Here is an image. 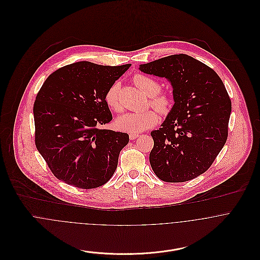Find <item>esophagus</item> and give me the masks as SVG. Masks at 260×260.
<instances>
[{
    "label": "esophagus",
    "instance_id": "esophagus-1",
    "mask_svg": "<svg viewBox=\"0 0 260 260\" xmlns=\"http://www.w3.org/2000/svg\"><path fill=\"white\" fill-rule=\"evenodd\" d=\"M140 135L138 134V133H131L130 135H129V138H130V140H135L136 138H138Z\"/></svg>",
    "mask_w": 260,
    "mask_h": 260
}]
</instances>
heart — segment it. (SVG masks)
Instances as JSON below:
<instances>
[{
  "label": "heart",
  "mask_w": 260,
  "mask_h": 260,
  "mask_svg": "<svg viewBox=\"0 0 260 260\" xmlns=\"http://www.w3.org/2000/svg\"><path fill=\"white\" fill-rule=\"evenodd\" d=\"M134 84L146 95L150 96V105L161 115H167L172 108V99L165 93H161V85L155 79L146 75L136 74L133 77ZM120 85L113 83L104 95V100L108 108L114 112L122 110L119 100ZM159 117L153 110L141 113H126L116 120V126L119 130L129 133H139L157 125Z\"/></svg>",
  "instance_id": "b5f03b06"
}]
</instances>
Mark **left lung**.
I'll return each instance as SVG.
<instances>
[{
  "mask_svg": "<svg viewBox=\"0 0 260 260\" xmlns=\"http://www.w3.org/2000/svg\"><path fill=\"white\" fill-rule=\"evenodd\" d=\"M140 71L165 77L175 104L158 130L149 160L165 182H185L214 162L228 136L231 100L217 73L185 55H171L140 65Z\"/></svg>",
  "mask_w": 260,
  "mask_h": 260,
  "instance_id": "obj_1",
  "label": "left lung"
}]
</instances>
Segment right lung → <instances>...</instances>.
Wrapping results in <instances>:
<instances>
[{
	"label": "right lung",
	"mask_w": 260,
	"mask_h": 260,
	"mask_svg": "<svg viewBox=\"0 0 260 260\" xmlns=\"http://www.w3.org/2000/svg\"><path fill=\"white\" fill-rule=\"evenodd\" d=\"M130 66L77 62L42 85L33 108L35 144L59 180L82 189L110 180L129 135L100 129L112 120L104 95Z\"/></svg>",
	"instance_id": "right-lung-1"
}]
</instances>
